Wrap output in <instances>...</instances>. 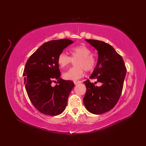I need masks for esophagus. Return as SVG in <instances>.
<instances>
[{"label": "esophagus", "instance_id": "obj_1", "mask_svg": "<svg viewBox=\"0 0 146 146\" xmlns=\"http://www.w3.org/2000/svg\"><path fill=\"white\" fill-rule=\"evenodd\" d=\"M74 83L75 85H77V84H78V83H80L81 82L80 81H74Z\"/></svg>", "mask_w": 146, "mask_h": 146}]
</instances>
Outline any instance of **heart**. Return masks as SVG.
<instances>
[{
    "mask_svg": "<svg viewBox=\"0 0 146 146\" xmlns=\"http://www.w3.org/2000/svg\"><path fill=\"white\" fill-rule=\"evenodd\" d=\"M70 56L64 53H61L57 58V63L60 68L64 69L69 65L72 60H76V67L70 68L63 73V77L69 80H77L83 77L84 70L91 71L96 65V60L92 56L90 48L86 46H78L69 49Z\"/></svg>",
    "mask_w": 146,
    "mask_h": 146,
    "instance_id": "obj_1",
    "label": "heart"
}]
</instances>
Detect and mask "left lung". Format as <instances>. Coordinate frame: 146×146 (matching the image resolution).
I'll return each instance as SVG.
<instances>
[{
	"label": "left lung",
	"instance_id": "obj_1",
	"mask_svg": "<svg viewBox=\"0 0 146 146\" xmlns=\"http://www.w3.org/2000/svg\"><path fill=\"white\" fill-rule=\"evenodd\" d=\"M85 40L98 52V63L90 78L102 83L97 86L89 80L84 82L86 91L83 103L88 111L100 114L111 110L122 93L127 69L122 56L114 48L104 41Z\"/></svg>",
	"mask_w": 146,
	"mask_h": 146
}]
</instances>
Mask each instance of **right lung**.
<instances>
[{
  "label": "right lung",
  "mask_w": 146,
  "mask_h": 146,
  "mask_svg": "<svg viewBox=\"0 0 146 146\" xmlns=\"http://www.w3.org/2000/svg\"><path fill=\"white\" fill-rule=\"evenodd\" d=\"M74 42L69 39L45 42L30 56L24 70L26 91L31 102L39 111L49 116L62 113L74 87L72 81L60 78L58 56ZM55 80L58 83L51 85Z\"/></svg>",
  "instance_id": "add662e5"
}]
</instances>
